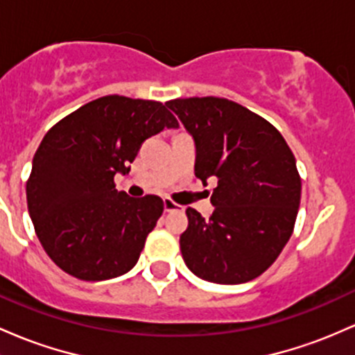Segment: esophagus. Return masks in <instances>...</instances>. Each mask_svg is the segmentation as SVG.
<instances>
[{"mask_svg":"<svg viewBox=\"0 0 355 355\" xmlns=\"http://www.w3.org/2000/svg\"><path fill=\"white\" fill-rule=\"evenodd\" d=\"M163 207H165V212H173V210H184V207L178 204H175L170 198H163Z\"/></svg>","mask_w":355,"mask_h":355,"instance_id":"34e87169","label":"esophagus"}]
</instances>
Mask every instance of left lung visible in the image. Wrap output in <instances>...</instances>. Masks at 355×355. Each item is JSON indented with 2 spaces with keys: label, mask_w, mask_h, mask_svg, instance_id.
<instances>
[{
  "label": "left lung",
  "mask_w": 355,
  "mask_h": 355,
  "mask_svg": "<svg viewBox=\"0 0 355 355\" xmlns=\"http://www.w3.org/2000/svg\"><path fill=\"white\" fill-rule=\"evenodd\" d=\"M192 135L196 177L216 180L204 219L187 209L180 251L189 270L205 282L239 285L263 275L293 232L302 178L282 133L234 101L189 97L166 103Z\"/></svg>",
  "instance_id": "obj_1"
}]
</instances>
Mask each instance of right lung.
I'll list each match as a JSON object with an SVG mask.
<instances>
[{
    "label": "right lung",
    "mask_w": 355,
    "mask_h": 355,
    "mask_svg": "<svg viewBox=\"0 0 355 355\" xmlns=\"http://www.w3.org/2000/svg\"><path fill=\"white\" fill-rule=\"evenodd\" d=\"M177 126L157 101L104 96L50 128L33 157L26 204L42 246L60 270L103 282L138 263L163 200L118 192L114 175L130 171L145 139Z\"/></svg>",
    "instance_id": "obj_1"
}]
</instances>
